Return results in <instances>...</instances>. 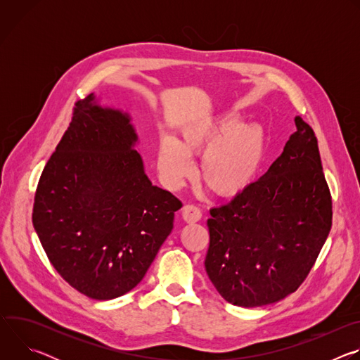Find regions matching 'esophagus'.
<instances>
[{
	"label": "esophagus",
	"instance_id": "34e87169",
	"mask_svg": "<svg viewBox=\"0 0 360 360\" xmlns=\"http://www.w3.org/2000/svg\"><path fill=\"white\" fill-rule=\"evenodd\" d=\"M182 218L188 222V224H195L202 218V212L195 205H185L182 208Z\"/></svg>",
	"mask_w": 360,
	"mask_h": 360
}]
</instances>
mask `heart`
<instances>
[{
    "label": "heart",
    "instance_id": "1",
    "mask_svg": "<svg viewBox=\"0 0 360 360\" xmlns=\"http://www.w3.org/2000/svg\"><path fill=\"white\" fill-rule=\"evenodd\" d=\"M268 138L259 124H238L226 115L191 124L181 131L178 142L165 138L158 148V171L169 188H179L193 174L189 157L199 155V176L219 198L242 193L258 174Z\"/></svg>",
    "mask_w": 360,
    "mask_h": 360
}]
</instances>
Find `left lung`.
Masks as SVG:
<instances>
[{
	"label": "left lung",
	"mask_w": 360,
	"mask_h": 360,
	"mask_svg": "<svg viewBox=\"0 0 360 360\" xmlns=\"http://www.w3.org/2000/svg\"><path fill=\"white\" fill-rule=\"evenodd\" d=\"M283 152L258 181L212 208L205 269L229 303L256 307L293 293L332 226V196L318 139L300 117Z\"/></svg>",
	"instance_id": "obj_1"
}]
</instances>
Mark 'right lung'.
Returning a JSON list of instances; mask_svg holds the SVG:
<instances>
[{"mask_svg": "<svg viewBox=\"0 0 360 360\" xmlns=\"http://www.w3.org/2000/svg\"><path fill=\"white\" fill-rule=\"evenodd\" d=\"M127 112L78 101L48 160L32 224L56 271L74 289L110 300L134 289L174 228L182 202L152 185Z\"/></svg>", "mask_w": 360, "mask_h": 360, "instance_id": "add662e5", "label": "right lung"}]
</instances>
